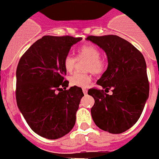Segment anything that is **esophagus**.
Here are the masks:
<instances>
[{
    "label": "esophagus",
    "mask_w": 159,
    "mask_h": 159,
    "mask_svg": "<svg viewBox=\"0 0 159 159\" xmlns=\"http://www.w3.org/2000/svg\"><path fill=\"white\" fill-rule=\"evenodd\" d=\"M87 92H88V90L86 89H84V88H83V93H84V94H87Z\"/></svg>",
    "instance_id": "1"
}]
</instances>
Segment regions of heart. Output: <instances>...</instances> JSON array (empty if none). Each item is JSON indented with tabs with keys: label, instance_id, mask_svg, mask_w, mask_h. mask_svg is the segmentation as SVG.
<instances>
[{
	"label": "heart",
	"instance_id": "heart-1",
	"mask_svg": "<svg viewBox=\"0 0 159 159\" xmlns=\"http://www.w3.org/2000/svg\"><path fill=\"white\" fill-rule=\"evenodd\" d=\"M101 51L97 46L88 43L82 45L78 48L77 54L80 61H86L84 69L92 72L95 75H100L105 71L107 61L105 57L100 55ZM77 59L70 54L65 57L63 65L68 73H73L77 66ZM92 80V76L89 73H75L69 78L70 84L77 87H87Z\"/></svg>",
	"mask_w": 159,
	"mask_h": 159
}]
</instances>
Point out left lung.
<instances>
[{"label":"left lung","instance_id":"obj_1","mask_svg":"<svg viewBox=\"0 0 159 159\" xmlns=\"http://www.w3.org/2000/svg\"><path fill=\"white\" fill-rule=\"evenodd\" d=\"M104 50L108 66L97 81L102 89L92 88L91 108L97 126L111 134H120L137 122L148 98V83L144 56L129 42L116 35L87 37ZM111 89L113 93L107 94Z\"/></svg>","mask_w":159,"mask_h":159}]
</instances>
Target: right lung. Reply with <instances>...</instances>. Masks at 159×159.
Segmentation results:
<instances>
[{"instance_id":"add662e5","label":"right lung","mask_w":159,"mask_h":159,"mask_svg":"<svg viewBox=\"0 0 159 159\" xmlns=\"http://www.w3.org/2000/svg\"><path fill=\"white\" fill-rule=\"evenodd\" d=\"M82 38L46 35L20 57L16 69L18 107L32 130L46 139L68 134L75 124L76 111L84 96L77 86L66 88L63 61Z\"/></svg>"}]
</instances>
